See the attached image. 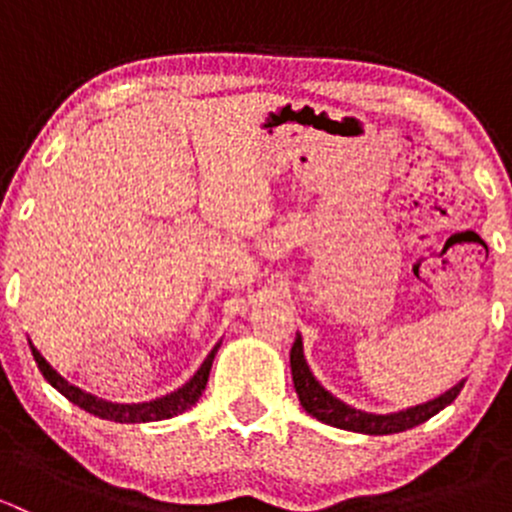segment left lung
Masks as SVG:
<instances>
[{
  "label": "left lung",
  "instance_id": "left-lung-1",
  "mask_svg": "<svg viewBox=\"0 0 512 512\" xmlns=\"http://www.w3.org/2000/svg\"><path fill=\"white\" fill-rule=\"evenodd\" d=\"M289 364H292V381L294 389H297L299 404L307 411L309 416H314L317 421L329 423V426L344 428V431H356V433H369V436H386V433H401L409 431V428L418 426V423L428 421L431 416H436L438 411L446 409L448 404L456 401V396L461 394L463 381L456 384L453 389H448L446 394H441L438 399L426 401V404H418L414 409L399 411V414H366V411L352 409L344 401H339L337 396L329 394L314 374L309 371L307 359L302 352V337L294 339L292 352H289Z\"/></svg>",
  "mask_w": 512,
  "mask_h": 512
}]
</instances>
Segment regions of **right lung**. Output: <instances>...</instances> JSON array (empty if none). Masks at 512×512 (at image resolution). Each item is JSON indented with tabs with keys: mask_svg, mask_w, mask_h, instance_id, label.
I'll list each match as a JSON object with an SVG mask.
<instances>
[{
	"mask_svg": "<svg viewBox=\"0 0 512 512\" xmlns=\"http://www.w3.org/2000/svg\"><path fill=\"white\" fill-rule=\"evenodd\" d=\"M29 347H32V342H29ZM218 347L208 354V359L203 361V366L195 371V376L188 381V384L180 386V389L173 391V394L163 396V399L146 401V404H111V401L96 399V396L81 391L79 386L69 384L64 376L56 374V371L49 366V361L36 352L34 347H32V354H34L36 366H39V371L44 374V379L49 381V384L54 386L59 394H64L71 404L79 406V409L89 411V414H94L98 418H106V421L148 423V421H163V418H173V416L183 414V411H188L190 406L200 399V394L205 391V384H208L210 366H213V359H215V354H218Z\"/></svg>",
	"mask_w": 512,
	"mask_h": 512,
	"instance_id": "right-lung-1",
	"label": "right lung"
}]
</instances>
